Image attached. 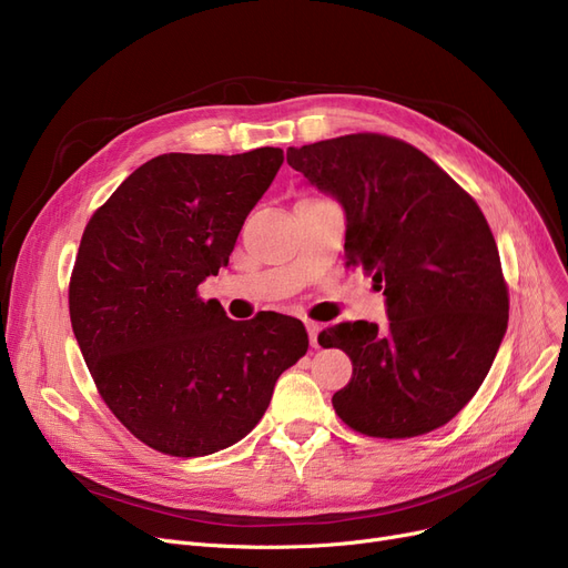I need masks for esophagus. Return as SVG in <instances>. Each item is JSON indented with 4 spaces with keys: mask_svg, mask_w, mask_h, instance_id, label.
<instances>
[{
    "mask_svg": "<svg viewBox=\"0 0 568 568\" xmlns=\"http://www.w3.org/2000/svg\"><path fill=\"white\" fill-rule=\"evenodd\" d=\"M320 329H323V327H320L317 323H313V320H306V332H308V341H311L313 348H320V343H317Z\"/></svg>",
    "mask_w": 568,
    "mask_h": 568,
    "instance_id": "1",
    "label": "esophagus"
}]
</instances>
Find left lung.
<instances>
[{
	"label": "left lung",
	"instance_id": "left-lung-1",
	"mask_svg": "<svg viewBox=\"0 0 568 568\" xmlns=\"http://www.w3.org/2000/svg\"><path fill=\"white\" fill-rule=\"evenodd\" d=\"M287 164L345 211V257L383 290L387 327L320 332L353 378L332 404L351 429L410 438L450 423L471 402L508 327L497 241L476 200L415 145L345 134L287 148Z\"/></svg>",
	"mask_w": 568,
	"mask_h": 568
}]
</instances>
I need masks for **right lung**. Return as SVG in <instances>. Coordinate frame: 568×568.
Returning a JSON list of instances; mask_svg holds the SVG:
<instances>
[{
    "instance_id": "obj_1",
    "label": "right lung",
    "mask_w": 568,
    "mask_h": 568,
    "mask_svg": "<svg viewBox=\"0 0 568 568\" xmlns=\"http://www.w3.org/2000/svg\"><path fill=\"white\" fill-rule=\"evenodd\" d=\"M281 164L283 151L268 145L158 155L85 225L69 281L71 327L97 392L148 448L204 457L234 446L308 351L297 317L236 323L200 297Z\"/></svg>"
}]
</instances>
